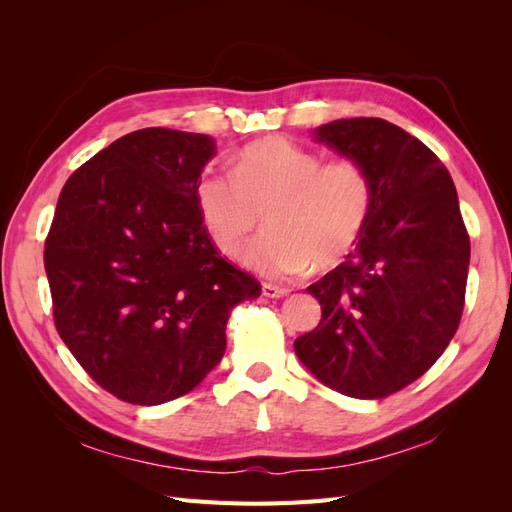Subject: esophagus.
I'll use <instances>...</instances> for the list:
<instances>
[{
  "label": "esophagus",
  "mask_w": 512,
  "mask_h": 512,
  "mask_svg": "<svg viewBox=\"0 0 512 512\" xmlns=\"http://www.w3.org/2000/svg\"><path fill=\"white\" fill-rule=\"evenodd\" d=\"M290 290L284 286H275V284H262V294H265L267 299H282L286 297Z\"/></svg>",
  "instance_id": "obj_1"
}]
</instances>
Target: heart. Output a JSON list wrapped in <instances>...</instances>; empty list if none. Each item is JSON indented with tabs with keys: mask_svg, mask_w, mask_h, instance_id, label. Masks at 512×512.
<instances>
[{
	"mask_svg": "<svg viewBox=\"0 0 512 512\" xmlns=\"http://www.w3.org/2000/svg\"><path fill=\"white\" fill-rule=\"evenodd\" d=\"M196 209L222 254H237L265 211L267 232L241 252L243 265L265 277H292L331 267L359 243L374 207V183L361 160H324L284 136L245 145L228 173L205 170Z\"/></svg>",
	"mask_w": 512,
	"mask_h": 512,
	"instance_id": "obj_1",
	"label": "heart"
}]
</instances>
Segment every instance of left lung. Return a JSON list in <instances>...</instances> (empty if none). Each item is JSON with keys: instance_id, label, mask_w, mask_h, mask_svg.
<instances>
[{"instance_id": "8db88e82", "label": "left lung", "mask_w": 512, "mask_h": 512, "mask_svg": "<svg viewBox=\"0 0 512 512\" xmlns=\"http://www.w3.org/2000/svg\"><path fill=\"white\" fill-rule=\"evenodd\" d=\"M316 136L365 164L374 207L346 262L307 288L322 318L294 352L329 389L382 399L421 378L457 333L470 237L446 166L406 130L354 117Z\"/></svg>"}]
</instances>
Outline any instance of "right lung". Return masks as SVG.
<instances>
[{"mask_svg":"<svg viewBox=\"0 0 512 512\" xmlns=\"http://www.w3.org/2000/svg\"><path fill=\"white\" fill-rule=\"evenodd\" d=\"M213 138L145 128L79 166L44 243L53 320L104 391L136 406L190 393L222 361L226 322L258 299L196 209Z\"/></svg>","mask_w":512,"mask_h":512,"instance_id":"right-lung-1","label":"right lung"}]
</instances>
